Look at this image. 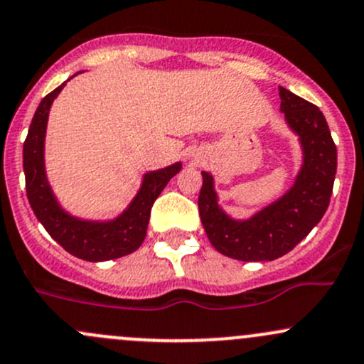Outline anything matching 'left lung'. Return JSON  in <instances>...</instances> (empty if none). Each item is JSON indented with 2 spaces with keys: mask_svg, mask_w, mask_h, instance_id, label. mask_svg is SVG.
Instances as JSON below:
<instances>
[{
  "mask_svg": "<svg viewBox=\"0 0 364 364\" xmlns=\"http://www.w3.org/2000/svg\"><path fill=\"white\" fill-rule=\"evenodd\" d=\"M281 112L301 146V167L291 188L247 220H233L218 204L214 179L202 172L198 214L214 250L240 262H272L309 235L330 205L336 146L317 106L279 87Z\"/></svg>",
  "mask_w": 364,
  "mask_h": 364,
  "instance_id": "obj_1",
  "label": "left lung"
}]
</instances>
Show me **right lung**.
Returning <instances> with one entry per match:
<instances>
[{
	"label": "right lung",
	"instance_id": "add662e5",
	"mask_svg": "<svg viewBox=\"0 0 364 364\" xmlns=\"http://www.w3.org/2000/svg\"><path fill=\"white\" fill-rule=\"evenodd\" d=\"M64 85L66 82L41 99L24 141L22 156H24L26 192H28L31 209L45 230L50 233L52 239L76 258L85 262H108V259L122 258L131 255L143 244L153 202L162 193L171 178L181 171V162L146 172L143 176L139 192L132 198L127 209L113 220L92 221L71 216L60 208L45 171V134H47L48 113L53 99L59 95Z\"/></svg>",
	"mask_w": 364,
	"mask_h": 364
}]
</instances>
